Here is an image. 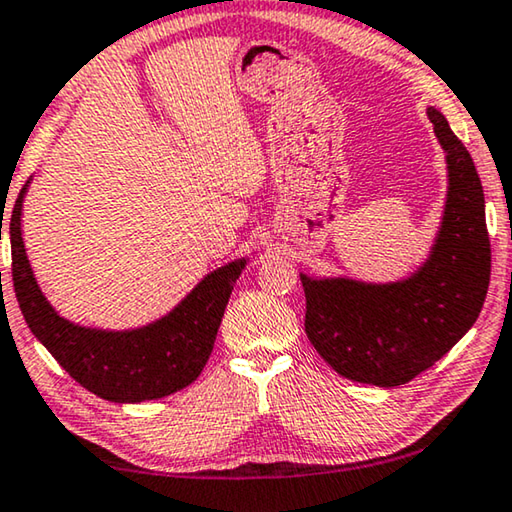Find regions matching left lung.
Returning <instances> with one entry per match:
<instances>
[{
    "label": "left lung",
    "instance_id": "obj_1",
    "mask_svg": "<svg viewBox=\"0 0 512 512\" xmlns=\"http://www.w3.org/2000/svg\"><path fill=\"white\" fill-rule=\"evenodd\" d=\"M428 119L446 155V201L430 254L398 281L309 277L304 329L318 355L348 380L398 387L442 359L483 309L490 286L485 196L465 144L444 114Z\"/></svg>",
    "mask_w": 512,
    "mask_h": 512
}]
</instances>
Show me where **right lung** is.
<instances>
[{
    "label": "right lung",
    "instance_id": "obj_1",
    "mask_svg": "<svg viewBox=\"0 0 512 512\" xmlns=\"http://www.w3.org/2000/svg\"><path fill=\"white\" fill-rule=\"evenodd\" d=\"M31 180V178H29ZM22 187L11 212L13 288L25 322L61 368L109 403L171 396L201 375L247 256L208 272L174 309L132 329L86 327L61 316L38 286L22 240Z\"/></svg>",
    "mask_w": 512,
    "mask_h": 512
}]
</instances>
